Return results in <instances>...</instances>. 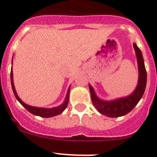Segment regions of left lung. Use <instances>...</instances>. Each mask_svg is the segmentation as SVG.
Segmentation results:
<instances>
[{
    "instance_id": "1",
    "label": "left lung",
    "mask_w": 157,
    "mask_h": 157,
    "mask_svg": "<svg viewBox=\"0 0 157 157\" xmlns=\"http://www.w3.org/2000/svg\"><path fill=\"white\" fill-rule=\"evenodd\" d=\"M134 51L137 57L138 67V85L132 94L124 97V98H116L112 101H104L100 99L94 88L89 84V89L90 91L91 99L96 109L101 113L109 117L115 118L125 116L127 113L132 111L137 104L139 102L143 96L146 86L147 73L145 70L144 59L140 48L137 46L135 43L133 44Z\"/></svg>"
}]
</instances>
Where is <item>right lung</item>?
<instances>
[{"instance_id": "1", "label": "right lung", "mask_w": 157, "mask_h": 157, "mask_svg": "<svg viewBox=\"0 0 157 157\" xmlns=\"http://www.w3.org/2000/svg\"><path fill=\"white\" fill-rule=\"evenodd\" d=\"M11 83H12V90H13L14 94H15V97H16V99L18 100L19 103L21 104L25 109H27L28 112H30V113H32L34 116H41L43 118H50L53 117V116H56L59 115L60 113L63 112L65 110V109L67 108V105H68V100H69V92H70V87L68 88V90L67 93L66 98H65L64 101L62 105H59L57 107H55V108H52V109H44V108H37V107H33L30 106V105H27L25 104L23 101H22V100L19 98V96L17 95V93L16 91V89L14 86V82H13V73H12V70H11Z\"/></svg>"}]
</instances>
